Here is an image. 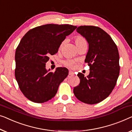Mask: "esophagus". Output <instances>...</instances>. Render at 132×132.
Masks as SVG:
<instances>
[{
    "instance_id": "obj_1",
    "label": "esophagus",
    "mask_w": 132,
    "mask_h": 132,
    "mask_svg": "<svg viewBox=\"0 0 132 132\" xmlns=\"http://www.w3.org/2000/svg\"><path fill=\"white\" fill-rule=\"evenodd\" d=\"M68 74H69V76H73L74 74V72L73 71H69V73H68Z\"/></svg>"
}]
</instances>
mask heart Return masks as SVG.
<instances>
[{"instance_id":"obj_1","label":"heart","mask_w":132,"mask_h":132,"mask_svg":"<svg viewBox=\"0 0 132 132\" xmlns=\"http://www.w3.org/2000/svg\"><path fill=\"white\" fill-rule=\"evenodd\" d=\"M75 43L76 46L79 47L80 46L84 45V44H86V41L85 38L81 37V36H76L75 37ZM63 43H64V42H62V45ZM64 64H65L67 66L70 67H73L74 65H75V62L72 60H68L64 62Z\"/></svg>"}]
</instances>
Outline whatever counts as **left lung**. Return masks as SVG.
Wrapping results in <instances>:
<instances>
[{"label": "left lung", "instance_id": "1", "mask_svg": "<svg viewBox=\"0 0 132 132\" xmlns=\"http://www.w3.org/2000/svg\"><path fill=\"white\" fill-rule=\"evenodd\" d=\"M76 31L89 44L85 62L90 72L87 77L79 72L80 82L73 92L81 102L95 104L107 98L115 87L120 72L119 53L110 36L98 27L80 26Z\"/></svg>", "mask_w": 132, "mask_h": 132}]
</instances>
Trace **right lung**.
<instances>
[{
  "instance_id": "obj_1",
  "label": "right lung",
  "mask_w": 132,
  "mask_h": 132,
  "mask_svg": "<svg viewBox=\"0 0 132 132\" xmlns=\"http://www.w3.org/2000/svg\"><path fill=\"white\" fill-rule=\"evenodd\" d=\"M76 28L69 24H45L29 30L22 38L15 52V76L21 91L30 101L43 103L55 96L68 70L58 67L50 72L46 63Z\"/></svg>"
}]
</instances>
